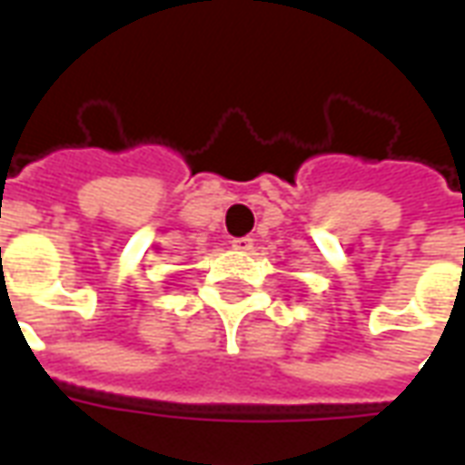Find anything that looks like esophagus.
<instances>
[{"label":"esophagus","instance_id":"esophagus-1","mask_svg":"<svg viewBox=\"0 0 465 465\" xmlns=\"http://www.w3.org/2000/svg\"><path fill=\"white\" fill-rule=\"evenodd\" d=\"M232 249H236V252H252L253 239H252V236H242V239H233Z\"/></svg>","mask_w":465,"mask_h":465}]
</instances>
